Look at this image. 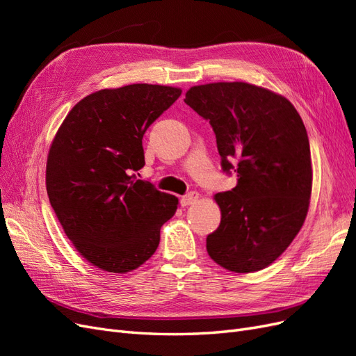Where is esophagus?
<instances>
[{
    "instance_id": "esophagus-1",
    "label": "esophagus",
    "mask_w": 356,
    "mask_h": 356,
    "mask_svg": "<svg viewBox=\"0 0 356 356\" xmlns=\"http://www.w3.org/2000/svg\"><path fill=\"white\" fill-rule=\"evenodd\" d=\"M199 199V193L197 191H190L186 196L181 197V204L182 207H188V204H193Z\"/></svg>"
}]
</instances>
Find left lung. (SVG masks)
I'll return each mask as SVG.
<instances>
[{
    "label": "left lung",
    "instance_id": "left-lung-1",
    "mask_svg": "<svg viewBox=\"0 0 356 356\" xmlns=\"http://www.w3.org/2000/svg\"><path fill=\"white\" fill-rule=\"evenodd\" d=\"M184 102L212 126L222 172L234 188L217 193L218 229L208 234L212 260L236 273L272 264L300 232L312 193L310 147L286 98L242 81L195 86Z\"/></svg>",
    "mask_w": 356,
    "mask_h": 356
}]
</instances>
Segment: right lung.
<instances>
[{
	"label": "right lung",
	"instance_id": "obj_1",
	"mask_svg": "<svg viewBox=\"0 0 356 356\" xmlns=\"http://www.w3.org/2000/svg\"><path fill=\"white\" fill-rule=\"evenodd\" d=\"M181 89L129 84L86 96L68 113L47 157L46 187L68 239L86 260L111 273L152 257L178 199L135 172L145 165L143 138Z\"/></svg>",
	"mask_w": 356,
	"mask_h": 356
}]
</instances>
